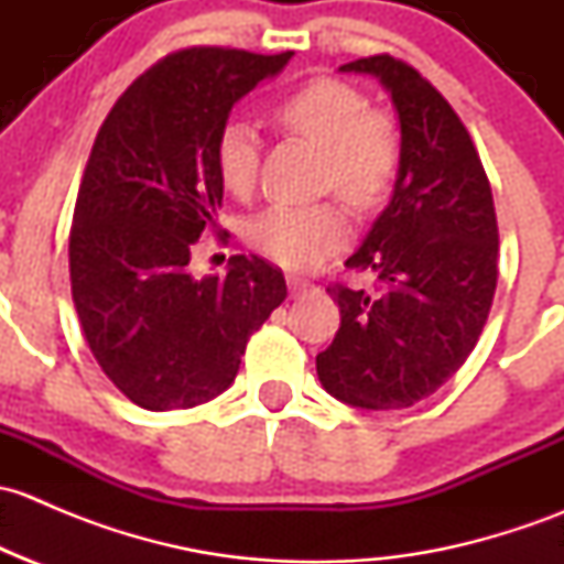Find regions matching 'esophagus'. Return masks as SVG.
<instances>
[{"instance_id": "34e87169", "label": "esophagus", "mask_w": 564, "mask_h": 564, "mask_svg": "<svg viewBox=\"0 0 564 564\" xmlns=\"http://www.w3.org/2000/svg\"><path fill=\"white\" fill-rule=\"evenodd\" d=\"M289 289H292V294H308L314 292L316 283L305 281V278H297V275H289Z\"/></svg>"}]
</instances>
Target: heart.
Masks as SVG:
<instances>
[{
    "label": "heart",
    "mask_w": 564,
    "mask_h": 564,
    "mask_svg": "<svg viewBox=\"0 0 564 564\" xmlns=\"http://www.w3.org/2000/svg\"><path fill=\"white\" fill-rule=\"evenodd\" d=\"M272 122L322 150V185L351 207L384 202L401 166V133L384 111L340 78H314L272 108ZM220 185L248 198L259 176V135L246 122H229L215 144ZM248 246L286 270H311L349 237V215L338 202L275 204L246 229Z\"/></svg>",
    "instance_id": "1"
}]
</instances>
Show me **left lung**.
I'll list each match as a JSON object with an SVG mask.
<instances>
[{
  "label": "left lung",
  "mask_w": 564,
  "mask_h": 564,
  "mask_svg": "<svg viewBox=\"0 0 564 564\" xmlns=\"http://www.w3.org/2000/svg\"><path fill=\"white\" fill-rule=\"evenodd\" d=\"M340 70L388 87L401 166L390 204L346 259L349 270L373 272V292L327 286L340 327L316 355V373L349 406L406 409L464 366L486 327L499 275L497 213L475 141L434 84L390 54Z\"/></svg>",
  "instance_id": "obj_1"
}]
</instances>
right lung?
Segmentation results:
<instances>
[{
  "label": "right lung",
  "mask_w": 564,
  "mask_h": 564,
  "mask_svg": "<svg viewBox=\"0 0 564 564\" xmlns=\"http://www.w3.org/2000/svg\"><path fill=\"white\" fill-rule=\"evenodd\" d=\"M292 59L193 45L141 73L93 144L70 229V289L84 338L113 388L141 409H191L240 371L248 338L286 300L261 256L191 275L224 185L215 144L231 106Z\"/></svg>",
  "instance_id": "1"
}]
</instances>
